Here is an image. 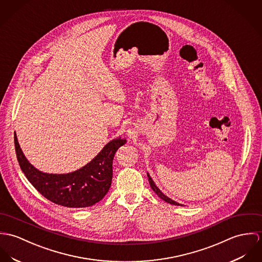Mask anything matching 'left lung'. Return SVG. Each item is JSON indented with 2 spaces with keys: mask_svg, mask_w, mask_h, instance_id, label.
I'll list each match as a JSON object with an SVG mask.
<instances>
[{
  "mask_svg": "<svg viewBox=\"0 0 262 262\" xmlns=\"http://www.w3.org/2000/svg\"><path fill=\"white\" fill-rule=\"evenodd\" d=\"M147 178H148V182H149V185H150V188L152 189V191L162 199V200H164L165 202H167V203L172 204V205H176V206H183L182 204L177 203L176 201L174 200H172L171 198H169L168 196H166L164 193H162V191L156 186V184H155V182L152 181V179H151V177L149 176V174L147 173Z\"/></svg>",
  "mask_w": 262,
  "mask_h": 262,
  "instance_id": "obj_1",
  "label": "left lung"
}]
</instances>
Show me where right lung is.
Returning <instances> with one entry per match:
<instances>
[{
  "label": "right lung",
  "mask_w": 262,
  "mask_h": 262,
  "mask_svg": "<svg viewBox=\"0 0 262 262\" xmlns=\"http://www.w3.org/2000/svg\"><path fill=\"white\" fill-rule=\"evenodd\" d=\"M120 137L111 141L84 167L67 174H48L36 169L26 159L15 136V148L21 170L35 189L53 203L68 208H85L99 202L108 192L113 180V161Z\"/></svg>",
  "instance_id": "obj_1"
}]
</instances>
